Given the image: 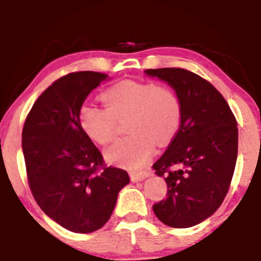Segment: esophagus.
Listing matches in <instances>:
<instances>
[{
    "label": "esophagus",
    "mask_w": 261,
    "mask_h": 261,
    "mask_svg": "<svg viewBox=\"0 0 261 261\" xmlns=\"http://www.w3.org/2000/svg\"><path fill=\"white\" fill-rule=\"evenodd\" d=\"M151 175H152L151 171L144 170V171H139V173H131L130 178H131V180H133V182H139V180L145 179V178L151 177Z\"/></svg>",
    "instance_id": "esophagus-1"
}]
</instances>
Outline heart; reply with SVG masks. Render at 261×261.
Returning <instances> with one entry per match:
<instances>
[{"instance_id": "obj_1", "label": "heart", "mask_w": 261, "mask_h": 261, "mask_svg": "<svg viewBox=\"0 0 261 261\" xmlns=\"http://www.w3.org/2000/svg\"><path fill=\"white\" fill-rule=\"evenodd\" d=\"M105 108L84 104L79 109V125L92 142L105 145L113 139L116 119L130 116L131 135L117 140L105 152L109 163L136 169L147 164L156 143L170 142L180 125V104L170 88L152 82L123 81L101 95Z\"/></svg>"}]
</instances>
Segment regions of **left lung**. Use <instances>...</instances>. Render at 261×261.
Returning a JSON list of instances; mask_svg holds the SVG:
<instances>
[{"instance_id":"obj_1","label":"left lung","mask_w":261,"mask_h":261,"mask_svg":"<svg viewBox=\"0 0 261 261\" xmlns=\"http://www.w3.org/2000/svg\"><path fill=\"white\" fill-rule=\"evenodd\" d=\"M144 72L174 90L182 112L179 130L153 164L168 185V198L153 212L168 226H195L218 210L229 190L238 154L236 117L221 93L189 70Z\"/></svg>"}]
</instances>
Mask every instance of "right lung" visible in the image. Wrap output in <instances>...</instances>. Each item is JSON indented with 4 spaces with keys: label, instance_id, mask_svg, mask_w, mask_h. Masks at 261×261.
I'll return each instance as SVG.
<instances>
[{
    "label": "right lung",
    "instance_id": "right-lung-1",
    "mask_svg": "<svg viewBox=\"0 0 261 261\" xmlns=\"http://www.w3.org/2000/svg\"><path fill=\"white\" fill-rule=\"evenodd\" d=\"M102 72L67 74L44 91L28 113L22 149L30 189L43 212L74 233H92L113 213L127 171L102 168V154L79 125V109Z\"/></svg>",
    "mask_w": 261,
    "mask_h": 261
}]
</instances>
